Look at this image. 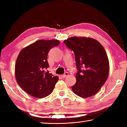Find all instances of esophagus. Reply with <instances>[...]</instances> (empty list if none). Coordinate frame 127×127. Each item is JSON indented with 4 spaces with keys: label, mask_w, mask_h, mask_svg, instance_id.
<instances>
[{
    "label": "esophagus",
    "mask_w": 127,
    "mask_h": 127,
    "mask_svg": "<svg viewBox=\"0 0 127 127\" xmlns=\"http://www.w3.org/2000/svg\"><path fill=\"white\" fill-rule=\"evenodd\" d=\"M68 75H69L68 72H64V75H63L62 76H61V77L63 78H65V77H67V76H68Z\"/></svg>",
    "instance_id": "obj_1"
}]
</instances>
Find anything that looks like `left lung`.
Masks as SVG:
<instances>
[{
    "label": "left lung",
    "mask_w": 127,
    "mask_h": 127,
    "mask_svg": "<svg viewBox=\"0 0 127 127\" xmlns=\"http://www.w3.org/2000/svg\"><path fill=\"white\" fill-rule=\"evenodd\" d=\"M64 42L74 52L78 70L76 83L72 86L73 92L83 98L96 94L109 73V59L104 48L90 37H71Z\"/></svg>",
    "instance_id": "1"
}]
</instances>
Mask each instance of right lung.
Here are the masks:
<instances>
[{"instance_id":"add662e5","label":"right lung","mask_w":127,"mask_h":127,"mask_svg":"<svg viewBox=\"0 0 127 127\" xmlns=\"http://www.w3.org/2000/svg\"><path fill=\"white\" fill-rule=\"evenodd\" d=\"M59 40H40L22 49L15 64V77L20 86L27 93L37 98L50 94L59 79L47 70L48 53L58 45Z\"/></svg>"}]
</instances>
